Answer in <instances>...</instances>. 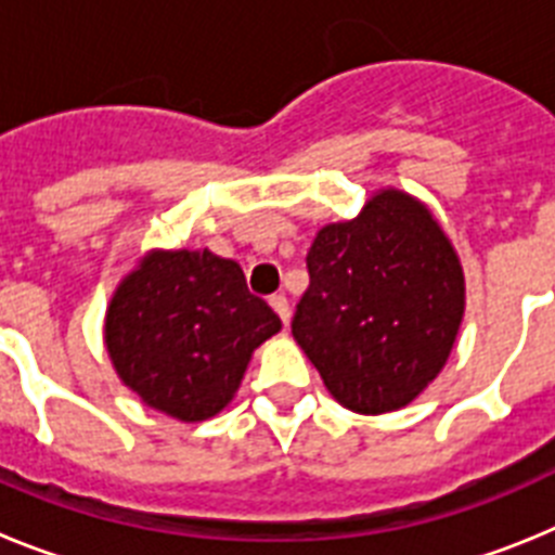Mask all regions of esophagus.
I'll return each mask as SVG.
<instances>
[{
  "instance_id": "obj_1",
  "label": "esophagus",
  "mask_w": 555,
  "mask_h": 555,
  "mask_svg": "<svg viewBox=\"0 0 555 555\" xmlns=\"http://www.w3.org/2000/svg\"><path fill=\"white\" fill-rule=\"evenodd\" d=\"M269 306L274 308V313L281 317L283 325H288V317H292V311H288V300H286V294H272L269 297Z\"/></svg>"
}]
</instances>
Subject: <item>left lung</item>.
<instances>
[{
  "label": "left lung",
  "mask_w": 555,
  "mask_h": 555,
  "mask_svg": "<svg viewBox=\"0 0 555 555\" xmlns=\"http://www.w3.org/2000/svg\"><path fill=\"white\" fill-rule=\"evenodd\" d=\"M308 274L292 333L338 405L389 414L434 384L453 352L467 286L423 199L377 189L356 219L317 233Z\"/></svg>",
  "instance_id": "1"
}]
</instances>
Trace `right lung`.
I'll return each instance as SVG.
<instances>
[{
  "label": "right lung",
  "mask_w": 555,
  "mask_h": 555,
  "mask_svg": "<svg viewBox=\"0 0 555 555\" xmlns=\"http://www.w3.org/2000/svg\"><path fill=\"white\" fill-rule=\"evenodd\" d=\"M281 331L242 267L210 249H150L105 311V347L121 384L180 423L228 409L249 358Z\"/></svg>",
  "instance_id": "right-lung-1"
}]
</instances>
